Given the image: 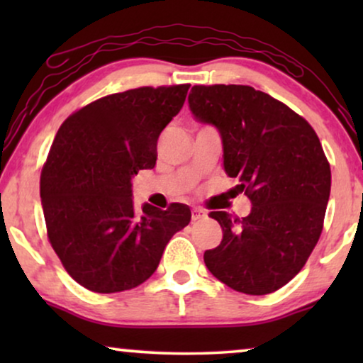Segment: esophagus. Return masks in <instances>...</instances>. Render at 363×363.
Here are the masks:
<instances>
[{
  "mask_svg": "<svg viewBox=\"0 0 363 363\" xmlns=\"http://www.w3.org/2000/svg\"><path fill=\"white\" fill-rule=\"evenodd\" d=\"M206 213L205 210H201V208H193L191 211V220L196 221V220H201V218H205Z\"/></svg>",
  "mask_w": 363,
  "mask_h": 363,
  "instance_id": "1",
  "label": "esophagus"
}]
</instances>
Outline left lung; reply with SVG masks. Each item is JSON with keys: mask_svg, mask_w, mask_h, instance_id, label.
<instances>
[{"mask_svg": "<svg viewBox=\"0 0 363 363\" xmlns=\"http://www.w3.org/2000/svg\"><path fill=\"white\" fill-rule=\"evenodd\" d=\"M193 117L216 127L228 177L251 201L245 218L211 211L223 240L205 264L228 287L251 296L286 286L311 256L324 225L330 165L307 121L250 86H195Z\"/></svg>", "mask_w": 363, "mask_h": 363, "instance_id": "8db88e82", "label": "left lung"}]
</instances>
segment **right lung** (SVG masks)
<instances>
[{"mask_svg":"<svg viewBox=\"0 0 363 363\" xmlns=\"http://www.w3.org/2000/svg\"><path fill=\"white\" fill-rule=\"evenodd\" d=\"M190 86L112 94L67 117L41 172L48 238L69 276L99 292L128 291L157 271L163 250L191 220L190 208L135 211L132 178L157 163V140Z\"/></svg>","mask_w":363,"mask_h":363,"instance_id":"add662e5","label":"right lung"}]
</instances>
